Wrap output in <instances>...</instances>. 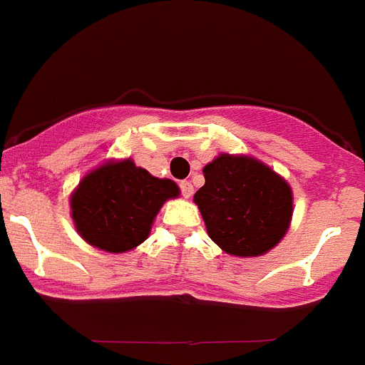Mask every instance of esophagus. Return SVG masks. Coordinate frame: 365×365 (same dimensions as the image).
<instances>
[{
  "instance_id": "obj_1",
  "label": "esophagus",
  "mask_w": 365,
  "mask_h": 365,
  "mask_svg": "<svg viewBox=\"0 0 365 365\" xmlns=\"http://www.w3.org/2000/svg\"><path fill=\"white\" fill-rule=\"evenodd\" d=\"M180 191H182L183 197L189 198L192 195V183L187 182V180H183V182H180Z\"/></svg>"
}]
</instances>
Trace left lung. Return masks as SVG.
<instances>
[{"mask_svg":"<svg viewBox=\"0 0 365 365\" xmlns=\"http://www.w3.org/2000/svg\"><path fill=\"white\" fill-rule=\"evenodd\" d=\"M206 183L195 192L207 234L232 256H259L287 232L292 189L267 165L222 154L204 167Z\"/></svg>","mask_w":365,"mask_h":365,"instance_id":"obj_1","label":"left lung"}]
</instances>
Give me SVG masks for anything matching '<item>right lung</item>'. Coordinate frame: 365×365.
<instances>
[{
    "instance_id": "1",
    "label": "right lung",
    "mask_w": 365,
    "mask_h": 365,
    "mask_svg": "<svg viewBox=\"0 0 365 365\" xmlns=\"http://www.w3.org/2000/svg\"><path fill=\"white\" fill-rule=\"evenodd\" d=\"M180 195L173 180H159L131 159L107 163L83 178L72 195V219L87 243L125 252L148 237L154 217Z\"/></svg>"
}]
</instances>
